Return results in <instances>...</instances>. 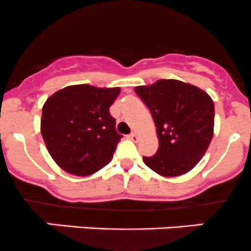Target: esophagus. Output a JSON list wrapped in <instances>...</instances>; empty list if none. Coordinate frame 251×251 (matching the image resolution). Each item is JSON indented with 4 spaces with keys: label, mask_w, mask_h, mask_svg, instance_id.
<instances>
[{
    "label": "esophagus",
    "mask_w": 251,
    "mask_h": 251,
    "mask_svg": "<svg viewBox=\"0 0 251 251\" xmlns=\"http://www.w3.org/2000/svg\"><path fill=\"white\" fill-rule=\"evenodd\" d=\"M126 138H128L129 140H133V141H136V140H138V136H136V134H135V133L129 134V135H126Z\"/></svg>",
    "instance_id": "34e87169"
}]
</instances>
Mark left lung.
Returning <instances> with one entry per match:
<instances>
[{
  "instance_id": "1",
  "label": "left lung",
  "mask_w": 251,
  "mask_h": 251,
  "mask_svg": "<svg viewBox=\"0 0 251 251\" xmlns=\"http://www.w3.org/2000/svg\"><path fill=\"white\" fill-rule=\"evenodd\" d=\"M135 93L150 110L158 149L144 162L163 177H177L198 165L213 136L215 105L201 89L175 79L136 86Z\"/></svg>"
}]
</instances>
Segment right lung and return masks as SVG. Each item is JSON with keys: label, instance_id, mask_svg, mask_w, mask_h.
<instances>
[{"label": "right lung", "instance_id": "obj_1", "mask_svg": "<svg viewBox=\"0 0 251 251\" xmlns=\"http://www.w3.org/2000/svg\"><path fill=\"white\" fill-rule=\"evenodd\" d=\"M120 88L72 85L50 96L42 107L41 134L54 162L66 172L89 176L113 157L122 135L110 107Z\"/></svg>", "mask_w": 251, "mask_h": 251}]
</instances>
